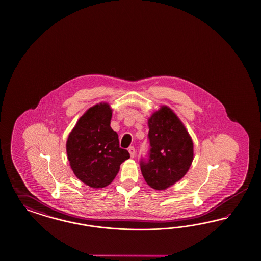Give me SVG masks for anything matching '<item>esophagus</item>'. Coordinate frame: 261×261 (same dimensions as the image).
<instances>
[{"label":"esophagus","mask_w":261,"mask_h":261,"mask_svg":"<svg viewBox=\"0 0 261 261\" xmlns=\"http://www.w3.org/2000/svg\"><path fill=\"white\" fill-rule=\"evenodd\" d=\"M129 153H130V156H131V158H134L135 155H136V149H135V147L133 146H131V147H129Z\"/></svg>","instance_id":"esophagus-1"}]
</instances>
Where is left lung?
<instances>
[{
	"label": "left lung",
	"instance_id": "1",
	"mask_svg": "<svg viewBox=\"0 0 261 261\" xmlns=\"http://www.w3.org/2000/svg\"><path fill=\"white\" fill-rule=\"evenodd\" d=\"M147 124L150 156L148 162H141L142 176L152 189L166 190L189 171L193 142L182 120L166 105L151 115Z\"/></svg>",
	"mask_w": 261,
	"mask_h": 261
}]
</instances>
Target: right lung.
<instances>
[{
	"mask_svg": "<svg viewBox=\"0 0 261 261\" xmlns=\"http://www.w3.org/2000/svg\"><path fill=\"white\" fill-rule=\"evenodd\" d=\"M112 113L109 103L90 107L79 118L66 142L73 173L92 189L109 186L120 165L130 158L128 151L119 147V135L111 128Z\"/></svg>",
	"mask_w": 261,
	"mask_h": 261,
	"instance_id": "add662e5",
	"label": "right lung"
}]
</instances>
